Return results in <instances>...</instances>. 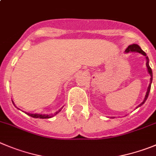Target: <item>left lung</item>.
I'll return each mask as SVG.
<instances>
[{
	"mask_svg": "<svg viewBox=\"0 0 156 156\" xmlns=\"http://www.w3.org/2000/svg\"><path fill=\"white\" fill-rule=\"evenodd\" d=\"M128 52H138V53H141V55H143L145 57V58H146V66H147V69H148V73H149L150 76H151V78H150V83L148 87V90H147L146 94H145V99H144V101H142V102H141L136 108H135V109H137L138 108L141 107V105H143V104H145V101H146L147 98H148V94H149V92H150V90H151V84H152V69H151V67L149 66V64H148V62H149L148 57L147 56L146 53L144 52L143 50L141 49V47H140L139 45H137V44H132V45H128V48L125 49V53H128Z\"/></svg>",
	"mask_w": 156,
	"mask_h": 156,
	"instance_id": "1",
	"label": "left lung"
}]
</instances>
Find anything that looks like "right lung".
<instances>
[{"label":"right lung","mask_w":156,"mask_h":156,"mask_svg":"<svg viewBox=\"0 0 156 156\" xmlns=\"http://www.w3.org/2000/svg\"><path fill=\"white\" fill-rule=\"evenodd\" d=\"M13 102V101H12ZM13 104H14V102H13ZM14 105H15V104H14ZM61 111V109L58 110V111H56V112L55 113V114H30V113H28V112H25V114H28V116L30 117H32V118H42V119H45V118H52L53 116H55V114H58V112H60Z\"/></svg>","instance_id":"right-lung-1"}]
</instances>
